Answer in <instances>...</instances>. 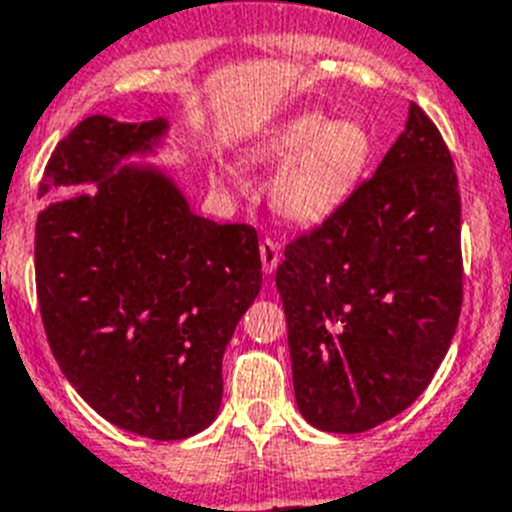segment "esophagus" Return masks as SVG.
I'll return each instance as SVG.
<instances>
[{
    "label": "esophagus",
    "mask_w": 512,
    "mask_h": 512,
    "mask_svg": "<svg viewBox=\"0 0 512 512\" xmlns=\"http://www.w3.org/2000/svg\"><path fill=\"white\" fill-rule=\"evenodd\" d=\"M260 260H262V273L270 275L275 273V267L280 262V247L273 239H262L260 242Z\"/></svg>",
    "instance_id": "1"
}]
</instances>
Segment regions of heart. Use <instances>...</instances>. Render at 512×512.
Here are the masks:
<instances>
[{
    "mask_svg": "<svg viewBox=\"0 0 512 512\" xmlns=\"http://www.w3.org/2000/svg\"><path fill=\"white\" fill-rule=\"evenodd\" d=\"M375 155L372 132L359 119L329 122L298 114L247 147V160H285L270 183L273 211L288 224L316 227L354 193Z\"/></svg>",
    "mask_w": 512,
    "mask_h": 512,
    "instance_id": "b5f03b06",
    "label": "heart"
}]
</instances>
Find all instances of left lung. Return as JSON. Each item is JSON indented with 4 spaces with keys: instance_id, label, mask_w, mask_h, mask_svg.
Here are the masks:
<instances>
[{
    "instance_id": "obj_1",
    "label": "left lung",
    "mask_w": 512,
    "mask_h": 512,
    "mask_svg": "<svg viewBox=\"0 0 512 512\" xmlns=\"http://www.w3.org/2000/svg\"><path fill=\"white\" fill-rule=\"evenodd\" d=\"M454 163L418 104L375 176L285 247L275 285L301 416L362 434L426 390L462 308Z\"/></svg>"
}]
</instances>
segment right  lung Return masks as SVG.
I'll list each match as a JSON object with an SVG mask.
<instances>
[{"instance_id":"right-lung-1","label":"right lung","mask_w":512,"mask_h":512,"mask_svg":"<svg viewBox=\"0 0 512 512\" xmlns=\"http://www.w3.org/2000/svg\"><path fill=\"white\" fill-rule=\"evenodd\" d=\"M168 119L76 124L50 155L35 280L53 357L114 426L155 441L199 434L222 405V357L260 293L257 232L193 214L158 153Z\"/></svg>"}]
</instances>
